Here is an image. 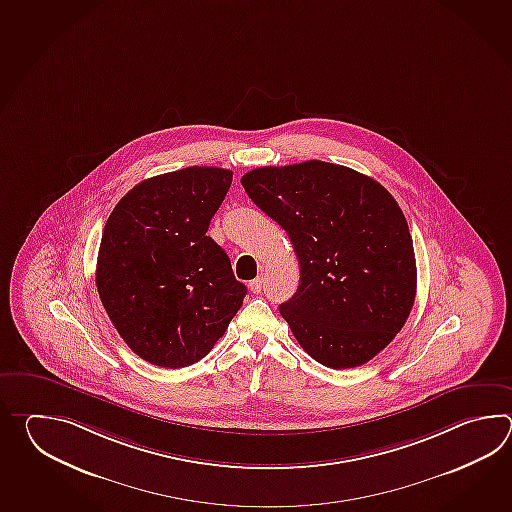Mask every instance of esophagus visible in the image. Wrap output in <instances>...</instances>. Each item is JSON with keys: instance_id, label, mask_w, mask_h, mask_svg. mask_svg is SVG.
<instances>
[{"instance_id": "1", "label": "esophagus", "mask_w": 512, "mask_h": 512, "mask_svg": "<svg viewBox=\"0 0 512 512\" xmlns=\"http://www.w3.org/2000/svg\"><path fill=\"white\" fill-rule=\"evenodd\" d=\"M249 287H251L252 293H254V294L261 293V287H263V276H258V278H254V280H252L251 285H249Z\"/></svg>"}]
</instances>
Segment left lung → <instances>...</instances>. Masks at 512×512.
I'll return each mask as SVG.
<instances>
[{"mask_svg": "<svg viewBox=\"0 0 512 512\" xmlns=\"http://www.w3.org/2000/svg\"><path fill=\"white\" fill-rule=\"evenodd\" d=\"M241 185L293 243L300 285L280 313L298 344L333 370L381 353L403 329L417 289L414 243L392 194L324 161L256 168Z\"/></svg>", "mask_w": 512, "mask_h": 512, "instance_id": "obj_1", "label": "left lung"}]
</instances>
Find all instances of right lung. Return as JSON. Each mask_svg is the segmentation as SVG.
<instances>
[{
  "instance_id": "right-lung-1",
  "label": "right lung",
  "mask_w": 512,
  "mask_h": 512,
  "mask_svg": "<svg viewBox=\"0 0 512 512\" xmlns=\"http://www.w3.org/2000/svg\"><path fill=\"white\" fill-rule=\"evenodd\" d=\"M232 172L190 166L133 186L109 214L97 289L109 320L141 359L185 368L203 359L240 311L247 287L207 236Z\"/></svg>"
}]
</instances>
